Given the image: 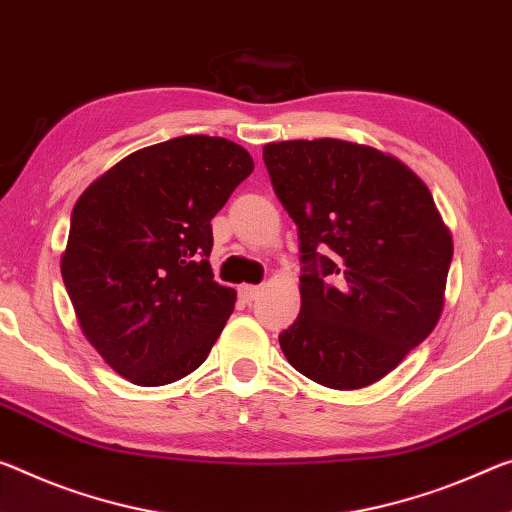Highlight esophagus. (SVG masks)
<instances>
[{"mask_svg": "<svg viewBox=\"0 0 512 512\" xmlns=\"http://www.w3.org/2000/svg\"><path fill=\"white\" fill-rule=\"evenodd\" d=\"M239 296H241L243 303H253V300H257V296H259V287H255V285H241L239 287Z\"/></svg>", "mask_w": 512, "mask_h": 512, "instance_id": "esophagus-1", "label": "esophagus"}]
</instances>
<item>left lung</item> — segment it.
Wrapping results in <instances>:
<instances>
[{"label": "left lung", "mask_w": 512, "mask_h": 512, "mask_svg": "<svg viewBox=\"0 0 512 512\" xmlns=\"http://www.w3.org/2000/svg\"><path fill=\"white\" fill-rule=\"evenodd\" d=\"M264 164L303 264L282 353L323 387L376 383L440 321L453 241L431 191L399 159L337 139L269 143Z\"/></svg>", "instance_id": "left-lung-1"}]
</instances>
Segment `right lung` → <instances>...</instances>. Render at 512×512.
<instances>
[{"mask_svg":"<svg viewBox=\"0 0 512 512\" xmlns=\"http://www.w3.org/2000/svg\"><path fill=\"white\" fill-rule=\"evenodd\" d=\"M221 136H177L129 154L81 193L61 257L88 342L143 387L207 360L237 291L214 280L212 218L253 173Z\"/></svg>","mask_w":512,"mask_h":512,"instance_id":"right-lung-1","label":"right lung"}]
</instances>
